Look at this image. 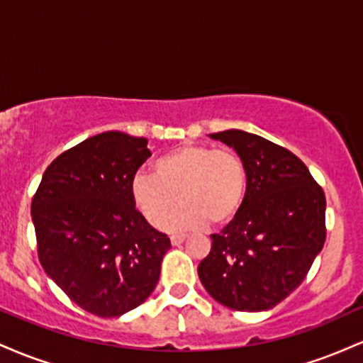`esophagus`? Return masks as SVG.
<instances>
[{"mask_svg":"<svg viewBox=\"0 0 363 363\" xmlns=\"http://www.w3.org/2000/svg\"><path fill=\"white\" fill-rule=\"evenodd\" d=\"M186 234H174V235H170V242H172V245H179V244H182L186 240Z\"/></svg>","mask_w":363,"mask_h":363,"instance_id":"esophagus-1","label":"esophagus"}]
</instances>
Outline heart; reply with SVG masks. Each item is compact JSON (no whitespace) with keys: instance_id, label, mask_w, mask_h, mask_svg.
<instances>
[{"instance_id":"obj_1","label":"heart","mask_w":363,"mask_h":363,"mask_svg":"<svg viewBox=\"0 0 363 363\" xmlns=\"http://www.w3.org/2000/svg\"><path fill=\"white\" fill-rule=\"evenodd\" d=\"M247 167L230 148L186 143L153 164V176L138 172L129 182V196L138 213L152 227L182 230L201 225H225L242 208Z\"/></svg>"}]
</instances>
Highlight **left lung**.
Returning <instances> with one entry per match:
<instances>
[{"label": "left lung", "instance_id": "obj_1", "mask_svg": "<svg viewBox=\"0 0 363 363\" xmlns=\"http://www.w3.org/2000/svg\"><path fill=\"white\" fill-rule=\"evenodd\" d=\"M247 167L242 208L220 234L198 274L234 311L273 309L306 280L326 240V196L290 150L240 129L213 133Z\"/></svg>", "mask_w": 363, "mask_h": 363}]
</instances>
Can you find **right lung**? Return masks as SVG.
I'll return each instance as SVG.
<instances>
[{"label":"right lung","mask_w":363,"mask_h":363,"mask_svg":"<svg viewBox=\"0 0 363 363\" xmlns=\"http://www.w3.org/2000/svg\"><path fill=\"white\" fill-rule=\"evenodd\" d=\"M147 143L121 131L91 136L54 158L32 199L44 272L99 318L147 301L170 249L129 196L133 176L152 155Z\"/></svg>","instance_id":"right-lung-1"}]
</instances>
